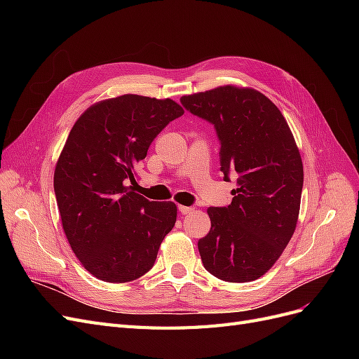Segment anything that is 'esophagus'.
I'll use <instances>...</instances> for the list:
<instances>
[{
	"label": "esophagus",
	"mask_w": 359,
	"mask_h": 359,
	"mask_svg": "<svg viewBox=\"0 0 359 359\" xmlns=\"http://www.w3.org/2000/svg\"><path fill=\"white\" fill-rule=\"evenodd\" d=\"M178 210H180V212L184 214V215H186V214H191V212L194 211L193 206H184V205H180Z\"/></svg>",
	"instance_id": "esophagus-1"
}]
</instances>
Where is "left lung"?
Instances as JSON below:
<instances>
[{
    "mask_svg": "<svg viewBox=\"0 0 359 359\" xmlns=\"http://www.w3.org/2000/svg\"><path fill=\"white\" fill-rule=\"evenodd\" d=\"M181 104L214 126L223 180L238 175L227 206H211V229L198 243L214 277L247 283L262 277L295 232L302 161L285 116L268 97L226 85L181 97Z\"/></svg>",
    "mask_w": 359,
    "mask_h": 359,
    "instance_id": "left-lung-1",
    "label": "left lung"
}]
</instances>
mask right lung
I'll list each match as a JSON object with an SVG mask.
<instances>
[{"mask_svg": "<svg viewBox=\"0 0 359 359\" xmlns=\"http://www.w3.org/2000/svg\"><path fill=\"white\" fill-rule=\"evenodd\" d=\"M182 107L170 99L124 94L88 107L70 130L53 190L73 253L94 277L127 283L153 268L177 222L173 202L135 193L136 165Z\"/></svg>", "mask_w": 359, "mask_h": 359, "instance_id": "1", "label": "right lung"}]
</instances>
